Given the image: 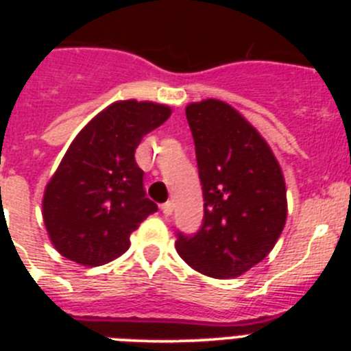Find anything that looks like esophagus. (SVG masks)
I'll return each instance as SVG.
<instances>
[{
	"label": "esophagus",
	"instance_id": "1",
	"mask_svg": "<svg viewBox=\"0 0 351 351\" xmlns=\"http://www.w3.org/2000/svg\"><path fill=\"white\" fill-rule=\"evenodd\" d=\"M172 210H173V204L170 202H165V204H161V213L165 214V216H170V214H172Z\"/></svg>",
	"mask_w": 351,
	"mask_h": 351
}]
</instances>
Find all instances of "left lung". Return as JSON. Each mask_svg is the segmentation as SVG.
Here are the masks:
<instances>
[{
    "label": "left lung",
    "mask_w": 351,
    "mask_h": 351,
    "mask_svg": "<svg viewBox=\"0 0 351 351\" xmlns=\"http://www.w3.org/2000/svg\"><path fill=\"white\" fill-rule=\"evenodd\" d=\"M204 193L197 234L178 232V253L190 267L237 278L271 253L287 221L281 167L262 135L225 101L186 107Z\"/></svg>",
    "instance_id": "1"
}]
</instances>
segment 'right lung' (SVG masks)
<instances>
[{"label": "right lung", "mask_w": 351, "mask_h": 351, "mask_svg": "<svg viewBox=\"0 0 351 351\" xmlns=\"http://www.w3.org/2000/svg\"><path fill=\"white\" fill-rule=\"evenodd\" d=\"M170 112L153 101H116L80 130L42 204L49 237L64 258L88 267L112 262L130 247L132 232L156 213L135 149Z\"/></svg>", "instance_id": "obj_1"}]
</instances>
